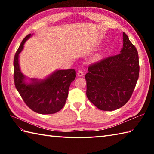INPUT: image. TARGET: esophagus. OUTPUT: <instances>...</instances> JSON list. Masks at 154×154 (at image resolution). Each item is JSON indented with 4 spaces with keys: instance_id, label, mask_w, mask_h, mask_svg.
<instances>
[{
    "instance_id": "1",
    "label": "esophagus",
    "mask_w": 154,
    "mask_h": 154,
    "mask_svg": "<svg viewBox=\"0 0 154 154\" xmlns=\"http://www.w3.org/2000/svg\"><path fill=\"white\" fill-rule=\"evenodd\" d=\"M77 75H78V77H82L83 75V71H81V70H79V71H78V72H77Z\"/></svg>"
}]
</instances>
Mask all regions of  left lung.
Returning a JSON list of instances; mask_svg holds the SVG:
<instances>
[{"label":"left lung","mask_w":154,"mask_h":154,"mask_svg":"<svg viewBox=\"0 0 154 154\" xmlns=\"http://www.w3.org/2000/svg\"><path fill=\"white\" fill-rule=\"evenodd\" d=\"M139 58L136 47L123 32L120 54L104 59L88 67L87 97L101 110H114L131 97L139 77Z\"/></svg>","instance_id":"obj_1"}]
</instances>
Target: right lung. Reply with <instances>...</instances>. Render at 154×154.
<instances>
[{"mask_svg":"<svg viewBox=\"0 0 154 154\" xmlns=\"http://www.w3.org/2000/svg\"><path fill=\"white\" fill-rule=\"evenodd\" d=\"M24 38L16 52L14 59V80L16 89L26 105L34 112L49 114L60 111L65 105L68 97L69 88L76 77L75 70H56L44 78L38 79L28 78L23 74L19 65V54L25 42L32 36Z\"/></svg>","mask_w":154,"mask_h":154,"instance_id":"right-lung-1","label":"right lung"}]
</instances>
